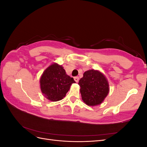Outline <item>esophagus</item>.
I'll use <instances>...</instances> for the list:
<instances>
[{
  "label": "esophagus",
  "instance_id": "1",
  "mask_svg": "<svg viewBox=\"0 0 147 147\" xmlns=\"http://www.w3.org/2000/svg\"><path fill=\"white\" fill-rule=\"evenodd\" d=\"M74 80L77 83V82H78V80H79V78H78V77H74Z\"/></svg>",
  "mask_w": 147,
  "mask_h": 147
}]
</instances>
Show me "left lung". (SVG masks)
Here are the masks:
<instances>
[{"label":"left lung","instance_id":"1","mask_svg":"<svg viewBox=\"0 0 147 147\" xmlns=\"http://www.w3.org/2000/svg\"><path fill=\"white\" fill-rule=\"evenodd\" d=\"M82 99L86 105L101 104L109 92V84L104 74L99 70L91 69L83 74L78 82Z\"/></svg>","mask_w":147,"mask_h":147}]
</instances>
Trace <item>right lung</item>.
I'll return each mask as SVG.
<instances>
[{
  "label": "right lung",
  "mask_w": 147,
  "mask_h": 147,
  "mask_svg": "<svg viewBox=\"0 0 147 147\" xmlns=\"http://www.w3.org/2000/svg\"><path fill=\"white\" fill-rule=\"evenodd\" d=\"M74 83V78L67 75L63 67L56 63L49 65L40 78L42 93L52 102L63 99Z\"/></svg>",
  "instance_id": "right-lung-1"
}]
</instances>
